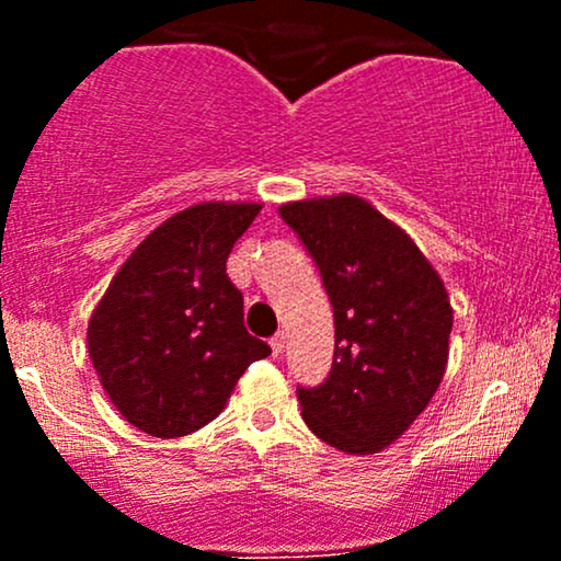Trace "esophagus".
<instances>
[{
  "instance_id": "1",
  "label": "esophagus",
  "mask_w": 561,
  "mask_h": 561,
  "mask_svg": "<svg viewBox=\"0 0 561 561\" xmlns=\"http://www.w3.org/2000/svg\"><path fill=\"white\" fill-rule=\"evenodd\" d=\"M268 345H272L274 356H279V353H282V351H285V332L274 334V337H272V340H268Z\"/></svg>"
}]
</instances>
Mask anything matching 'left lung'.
<instances>
[{
    "label": "left lung",
    "instance_id": "8db88e82",
    "mask_svg": "<svg viewBox=\"0 0 561 561\" xmlns=\"http://www.w3.org/2000/svg\"><path fill=\"white\" fill-rule=\"evenodd\" d=\"M317 261L334 308V362L298 388L311 433L345 454H379L433 401L454 327L446 285L369 199L332 195L279 208Z\"/></svg>",
    "mask_w": 561,
    "mask_h": 561
}]
</instances>
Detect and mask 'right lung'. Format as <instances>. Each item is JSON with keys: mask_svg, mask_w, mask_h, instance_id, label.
<instances>
[{"mask_svg": "<svg viewBox=\"0 0 561 561\" xmlns=\"http://www.w3.org/2000/svg\"><path fill=\"white\" fill-rule=\"evenodd\" d=\"M261 203H199L165 218L128 255L89 319L102 388L126 422L182 437L214 422L237 379L272 353L244 330L227 259Z\"/></svg>", "mask_w": 561, "mask_h": 561, "instance_id": "right-lung-1", "label": "right lung"}]
</instances>
